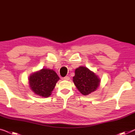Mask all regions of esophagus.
<instances>
[{
  "label": "esophagus",
  "instance_id": "obj_1",
  "mask_svg": "<svg viewBox=\"0 0 135 135\" xmlns=\"http://www.w3.org/2000/svg\"><path fill=\"white\" fill-rule=\"evenodd\" d=\"M63 79L64 80H67V81H68L70 79V78L68 76H65V77H64L63 78Z\"/></svg>",
  "mask_w": 135,
  "mask_h": 135
}]
</instances>
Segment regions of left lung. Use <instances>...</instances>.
<instances>
[{"label":"left lung","mask_w":135,"mask_h":135,"mask_svg":"<svg viewBox=\"0 0 135 135\" xmlns=\"http://www.w3.org/2000/svg\"><path fill=\"white\" fill-rule=\"evenodd\" d=\"M73 81L78 90L84 95H87L97 90L100 83L98 76L85 67H79L75 70Z\"/></svg>","instance_id":"1"}]
</instances>
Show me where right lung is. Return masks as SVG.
<instances>
[{"instance_id":"obj_1","label":"right lung","mask_w":135,"mask_h":135,"mask_svg":"<svg viewBox=\"0 0 135 135\" xmlns=\"http://www.w3.org/2000/svg\"><path fill=\"white\" fill-rule=\"evenodd\" d=\"M29 80L30 89L35 94L43 97H48L59 80V77L54 70L43 68L32 74Z\"/></svg>"}]
</instances>
